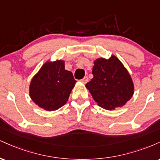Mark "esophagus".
<instances>
[{
    "mask_svg": "<svg viewBox=\"0 0 160 160\" xmlns=\"http://www.w3.org/2000/svg\"><path fill=\"white\" fill-rule=\"evenodd\" d=\"M80 81H81L82 83L85 84V83H86V82H88V78H87V77H84V78H82L81 80H80Z\"/></svg>",
    "mask_w": 160,
    "mask_h": 160,
    "instance_id": "1",
    "label": "esophagus"
}]
</instances>
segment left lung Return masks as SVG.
Returning a JSON list of instances; mask_svg holds the SVG:
<instances>
[{
    "label": "left lung",
    "instance_id": "obj_1",
    "mask_svg": "<svg viewBox=\"0 0 160 160\" xmlns=\"http://www.w3.org/2000/svg\"><path fill=\"white\" fill-rule=\"evenodd\" d=\"M92 74L86 87L100 107L106 110L122 107L133 95L131 76L116 56L95 60Z\"/></svg>",
    "mask_w": 160,
    "mask_h": 160
}]
</instances>
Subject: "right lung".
Returning a JSON list of instances; mask_svg holds the SVG:
<instances>
[{
  "label": "right lung",
  "mask_w": 160,
  "mask_h": 160,
  "mask_svg": "<svg viewBox=\"0 0 160 160\" xmlns=\"http://www.w3.org/2000/svg\"><path fill=\"white\" fill-rule=\"evenodd\" d=\"M76 82L64 61L47 62L32 80L30 96L46 111H56L65 105Z\"/></svg>",
  "instance_id": "right-lung-1"
}]
</instances>
